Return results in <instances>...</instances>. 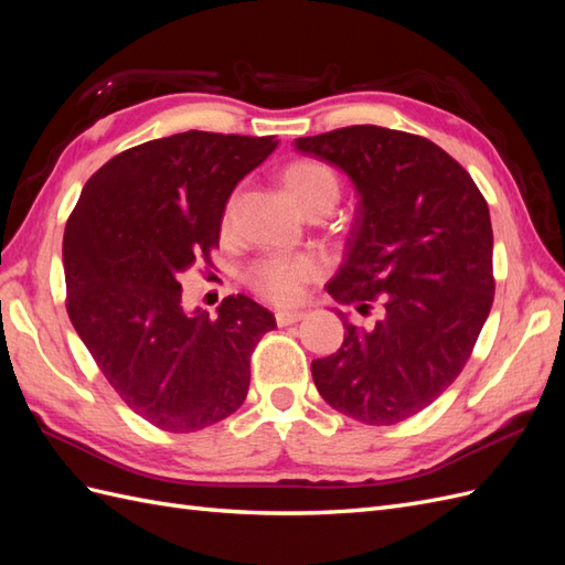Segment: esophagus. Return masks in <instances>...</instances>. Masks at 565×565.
<instances>
[{
	"mask_svg": "<svg viewBox=\"0 0 565 565\" xmlns=\"http://www.w3.org/2000/svg\"><path fill=\"white\" fill-rule=\"evenodd\" d=\"M303 311H289V309H282V311H276V322L280 324V328H285V324H295L299 320H303Z\"/></svg>",
	"mask_w": 565,
	"mask_h": 565,
	"instance_id": "34e87169",
	"label": "esophagus"
}]
</instances>
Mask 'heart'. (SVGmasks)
<instances>
[{
	"instance_id": "b5f03b06",
	"label": "heart",
	"mask_w": 565,
	"mask_h": 565,
	"mask_svg": "<svg viewBox=\"0 0 565 565\" xmlns=\"http://www.w3.org/2000/svg\"><path fill=\"white\" fill-rule=\"evenodd\" d=\"M280 181L287 195L292 198V202L303 214L332 210L341 193L339 177L328 164L318 160L289 162L282 169ZM231 207L233 200L228 202L224 214L226 221L231 216ZM318 276L320 264L311 259V256H268V259L256 262L249 268L247 282L254 292H259L262 297L276 303H289L297 301L303 295L306 282L316 280Z\"/></svg>"
}]
</instances>
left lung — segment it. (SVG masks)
I'll list each match as a JSON object with an SVG mask.
<instances>
[{
    "label": "left lung",
    "instance_id": "left-lung-1",
    "mask_svg": "<svg viewBox=\"0 0 565 565\" xmlns=\"http://www.w3.org/2000/svg\"><path fill=\"white\" fill-rule=\"evenodd\" d=\"M358 193L344 264L324 289L344 344L311 363L324 403L363 424H398L431 405L467 365L494 297L488 202L469 172L424 136L355 125L295 141Z\"/></svg>",
    "mask_w": 565,
    "mask_h": 565
}]
</instances>
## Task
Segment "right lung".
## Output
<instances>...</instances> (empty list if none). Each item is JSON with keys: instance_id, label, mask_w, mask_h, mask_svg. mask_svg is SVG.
<instances>
[{"instance_id": "add662e5", "label": "right lung", "mask_w": 565, "mask_h": 565, "mask_svg": "<svg viewBox=\"0 0 565 565\" xmlns=\"http://www.w3.org/2000/svg\"><path fill=\"white\" fill-rule=\"evenodd\" d=\"M276 136L183 131L108 160L65 224L67 316L98 370L162 431H200L247 398L249 358L276 318L226 297L218 316L181 303L179 276L212 262L237 181Z\"/></svg>"}]
</instances>
